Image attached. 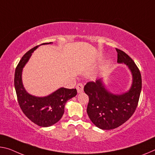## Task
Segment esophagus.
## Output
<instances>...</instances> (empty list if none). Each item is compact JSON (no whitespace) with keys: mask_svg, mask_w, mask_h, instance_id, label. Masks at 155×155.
<instances>
[{"mask_svg":"<svg viewBox=\"0 0 155 155\" xmlns=\"http://www.w3.org/2000/svg\"><path fill=\"white\" fill-rule=\"evenodd\" d=\"M77 92L78 93L83 92V85L82 84V83H78V84L77 85Z\"/></svg>","mask_w":155,"mask_h":155,"instance_id":"34e87169","label":"esophagus"}]
</instances>
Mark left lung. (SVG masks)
I'll return each mask as SVG.
<instances>
[{
    "label": "left lung",
    "mask_w": 155,
    "mask_h": 155,
    "mask_svg": "<svg viewBox=\"0 0 155 155\" xmlns=\"http://www.w3.org/2000/svg\"><path fill=\"white\" fill-rule=\"evenodd\" d=\"M116 50L117 62L126 64L132 72L130 90L121 95L110 94L100 80L88 82L84 86V92L89 97L88 116L96 126L103 130L114 129L127 121L136 110L141 94L142 81L138 67L124 51Z\"/></svg>",
    "instance_id": "obj_1"
}]
</instances>
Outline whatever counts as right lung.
<instances>
[{"label": "right lung", "instance_id": "1", "mask_svg": "<svg viewBox=\"0 0 155 155\" xmlns=\"http://www.w3.org/2000/svg\"><path fill=\"white\" fill-rule=\"evenodd\" d=\"M51 43H45L49 44ZM39 45L34 47L23 55L17 65L14 74V87L17 99L25 115L34 124L41 127H48L57 123L64 113L65 105L69 99L77 94L76 89L61 87L45 97H36L25 90L22 83V70L31 53Z\"/></svg>", "mask_w": 155, "mask_h": 155}]
</instances>
